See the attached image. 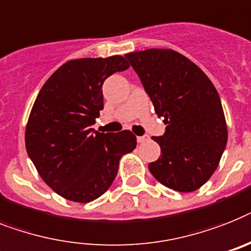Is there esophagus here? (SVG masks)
<instances>
[{"label": "esophagus", "instance_id": "34e87169", "mask_svg": "<svg viewBox=\"0 0 251 251\" xmlns=\"http://www.w3.org/2000/svg\"><path fill=\"white\" fill-rule=\"evenodd\" d=\"M148 140H149L148 136H138V137H137L138 144H144V142H146Z\"/></svg>", "mask_w": 251, "mask_h": 251}]
</instances>
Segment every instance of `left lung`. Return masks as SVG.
I'll list each match as a JSON object with an SVG mask.
<instances>
[{"mask_svg": "<svg viewBox=\"0 0 251 251\" xmlns=\"http://www.w3.org/2000/svg\"><path fill=\"white\" fill-rule=\"evenodd\" d=\"M164 118V136L152 137L161 149L149 164L161 185L179 192L201 187L215 172L228 132L219 95L208 75L182 53L149 49L126 55Z\"/></svg>", "mask_w": 251, "mask_h": 251, "instance_id": "obj_1", "label": "left lung"}]
</instances>
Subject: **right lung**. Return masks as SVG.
I'll return each instance as SVG.
<instances>
[{"label": "right lung", "mask_w": 251, "mask_h": 251, "mask_svg": "<svg viewBox=\"0 0 251 251\" xmlns=\"http://www.w3.org/2000/svg\"><path fill=\"white\" fill-rule=\"evenodd\" d=\"M129 64L123 56L66 61L39 91L25 128V148L46 185L66 200L90 202L107 191L123 155L136 149L130 130L91 128L103 109L102 84Z\"/></svg>", "instance_id": "right-lung-1"}]
</instances>
